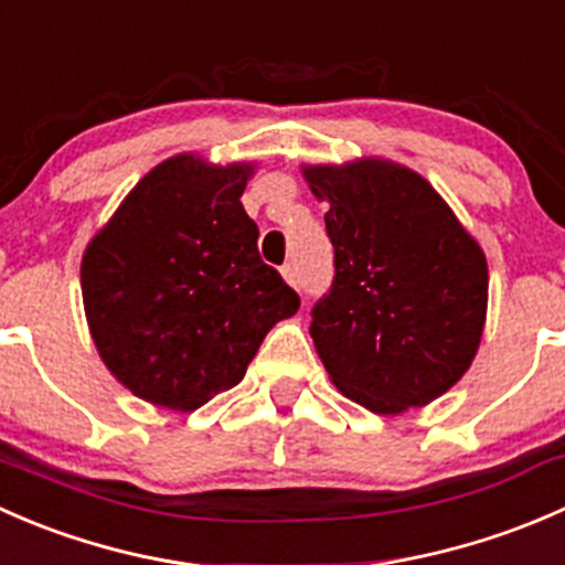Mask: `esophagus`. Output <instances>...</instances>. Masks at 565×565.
<instances>
[{
    "label": "esophagus",
    "mask_w": 565,
    "mask_h": 565,
    "mask_svg": "<svg viewBox=\"0 0 565 565\" xmlns=\"http://www.w3.org/2000/svg\"><path fill=\"white\" fill-rule=\"evenodd\" d=\"M281 273H284V278H287V281L292 284L295 289H300V273H298V265H295V262H287V265L281 267Z\"/></svg>",
    "instance_id": "esophagus-1"
}]
</instances>
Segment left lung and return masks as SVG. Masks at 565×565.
Returning <instances> with one entry per match:
<instances>
[{
	"label": "left lung",
	"mask_w": 565,
	"mask_h": 565,
	"mask_svg": "<svg viewBox=\"0 0 565 565\" xmlns=\"http://www.w3.org/2000/svg\"><path fill=\"white\" fill-rule=\"evenodd\" d=\"M330 204L333 281L309 333L344 396L402 413L467 372L487 317V259L435 188L388 161L306 169Z\"/></svg>",
	"instance_id": "1"
}]
</instances>
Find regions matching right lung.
I'll return each mask as SVG.
<instances>
[{
    "mask_svg": "<svg viewBox=\"0 0 565 565\" xmlns=\"http://www.w3.org/2000/svg\"><path fill=\"white\" fill-rule=\"evenodd\" d=\"M250 167L180 156L152 169L89 243L82 292L95 347L136 396L191 413L235 388L300 298L259 256L241 196Z\"/></svg>",
    "mask_w": 565,
    "mask_h": 565,
    "instance_id": "add662e5",
    "label": "right lung"
}]
</instances>
